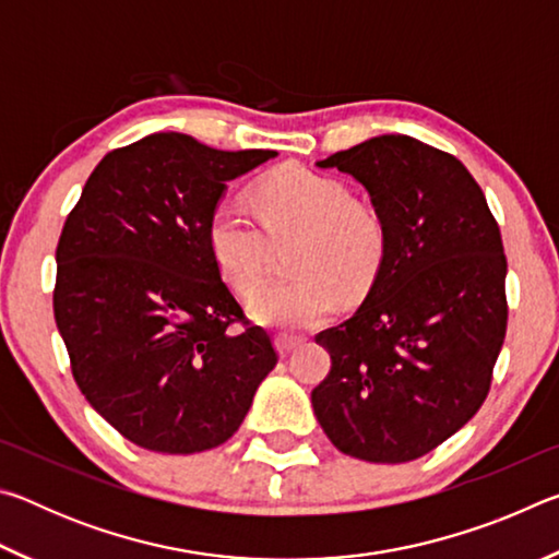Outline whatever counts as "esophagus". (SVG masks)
<instances>
[{"label":"esophagus","mask_w":559,"mask_h":559,"mask_svg":"<svg viewBox=\"0 0 559 559\" xmlns=\"http://www.w3.org/2000/svg\"><path fill=\"white\" fill-rule=\"evenodd\" d=\"M300 343H302V340L293 337V335H276V337H273V345H276V353L281 357H288Z\"/></svg>","instance_id":"1"}]
</instances>
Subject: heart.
<instances>
[{"instance_id":"1","label":"heart","mask_w":559,"mask_h":559,"mask_svg":"<svg viewBox=\"0 0 559 559\" xmlns=\"http://www.w3.org/2000/svg\"><path fill=\"white\" fill-rule=\"evenodd\" d=\"M259 219L273 243L296 239L288 266L293 276L257 290L249 313L276 330H302L335 308L340 290L359 298L372 288L384 259V224L372 206L349 200L340 179L300 165L281 167L253 194ZM239 204L219 202L206 219L216 269L246 296L269 271L271 243Z\"/></svg>"}]
</instances>
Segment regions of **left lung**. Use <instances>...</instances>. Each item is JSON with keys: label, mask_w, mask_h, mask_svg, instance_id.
I'll list each match as a JSON object with an SVG mask.
<instances>
[{"label": "left lung", "mask_w": 559, "mask_h": 559, "mask_svg": "<svg viewBox=\"0 0 559 559\" xmlns=\"http://www.w3.org/2000/svg\"><path fill=\"white\" fill-rule=\"evenodd\" d=\"M362 185L384 224L362 306L316 337L333 367L310 400L335 447L406 463L480 409L508 325L506 253L476 179L409 135H377L316 163Z\"/></svg>", "instance_id": "obj_1"}]
</instances>
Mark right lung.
<instances>
[{
  "label": "right lung",
  "mask_w": 559,
  "mask_h": 559,
  "mask_svg": "<svg viewBox=\"0 0 559 559\" xmlns=\"http://www.w3.org/2000/svg\"><path fill=\"white\" fill-rule=\"evenodd\" d=\"M276 150H214L153 132L93 169L56 249L53 316L75 384L112 429L157 453L234 437L278 357L206 243L226 182Z\"/></svg>",
  "instance_id": "obj_1"
}]
</instances>
